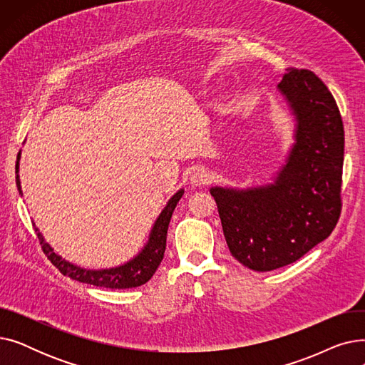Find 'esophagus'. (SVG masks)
Masks as SVG:
<instances>
[{
  "label": "esophagus",
  "instance_id": "esophagus-1",
  "mask_svg": "<svg viewBox=\"0 0 365 365\" xmlns=\"http://www.w3.org/2000/svg\"><path fill=\"white\" fill-rule=\"evenodd\" d=\"M210 179H212V178H210V173L204 167L194 168L189 175V182H190V185H194V186L205 185V183L210 182Z\"/></svg>",
  "mask_w": 365,
  "mask_h": 365
}]
</instances>
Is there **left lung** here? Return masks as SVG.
<instances>
[{
    "label": "left lung",
    "instance_id": "left-lung-1",
    "mask_svg": "<svg viewBox=\"0 0 365 365\" xmlns=\"http://www.w3.org/2000/svg\"><path fill=\"white\" fill-rule=\"evenodd\" d=\"M277 88L294 123L284 164L267 183L210 187L229 252L257 272L300 259L340 216L344 133L336 101L308 69H287Z\"/></svg>",
    "mask_w": 365,
    "mask_h": 365
}]
</instances>
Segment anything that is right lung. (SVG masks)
Segmentation results:
<instances>
[{
  "label": "right lung",
  "instance_id": "add662e5",
  "mask_svg": "<svg viewBox=\"0 0 365 365\" xmlns=\"http://www.w3.org/2000/svg\"><path fill=\"white\" fill-rule=\"evenodd\" d=\"M19 161H21V152H19L17 163H16V185H17L19 194L22 197L24 194H22V186H21V178H19ZM183 194H185V189H179L178 192L167 201L163 212L160 213L157 220L153 222L146 244L136 256L123 264L106 267V269H87V267H81L78 264L71 263L69 260L63 259L61 255H57L54 252V248L44 240L40 229H38L34 223L35 232L43 245V250L47 255L48 260L63 275L84 284L103 287V289H118V290L133 289V287H139L148 282L158 269L165 252L168 223L173 216V212H175V208L179 200L183 197Z\"/></svg>",
  "mask_w": 365,
  "mask_h": 365
}]
</instances>
